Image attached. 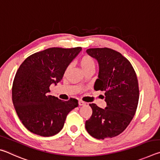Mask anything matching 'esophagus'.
Wrapping results in <instances>:
<instances>
[{
    "label": "esophagus",
    "mask_w": 160,
    "mask_h": 160,
    "mask_svg": "<svg viewBox=\"0 0 160 160\" xmlns=\"http://www.w3.org/2000/svg\"><path fill=\"white\" fill-rule=\"evenodd\" d=\"M78 104H79V105L80 106H83V105H85L86 103L85 102H83V101H81V100H80L79 102H78Z\"/></svg>",
    "instance_id": "esophagus-1"
}]
</instances>
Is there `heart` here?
Listing matches in <instances>:
<instances>
[{"instance_id": "b5f03b06", "label": "heart", "mask_w": 160, "mask_h": 160, "mask_svg": "<svg viewBox=\"0 0 160 160\" xmlns=\"http://www.w3.org/2000/svg\"><path fill=\"white\" fill-rule=\"evenodd\" d=\"M80 65L82 66L83 70L85 72L88 71L89 70L94 69L95 67V62H94V59L90 56H84L83 57L80 59ZM70 68V66H68L66 72Z\"/></svg>"}]
</instances>
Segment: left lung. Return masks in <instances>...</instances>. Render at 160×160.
<instances>
[{"instance_id":"8db88e82","label":"left lung","mask_w":160,"mask_h":160,"mask_svg":"<svg viewBox=\"0 0 160 160\" xmlns=\"http://www.w3.org/2000/svg\"><path fill=\"white\" fill-rule=\"evenodd\" d=\"M87 53L99 63L95 90L104 91V109L90 104L92 114L85 128L94 138L104 140L121 134L133 118L138 104L139 87L131 63L118 51L109 48H93Z\"/></svg>"}]
</instances>
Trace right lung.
Listing matches in <instances>:
<instances>
[{
	"label": "right lung",
	"mask_w": 160,
	"mask_h": 160,
	"mask_svg": "<svg viewBox=\"0 0 160 160\" xmlns=\"http://www.w3.org/2000/svg\"><path fill=\"white\" fill-rule=\"evenodd\" d=\"M81 47H58L34 53L19 67L13 80L12 99L25 128L40 136H52L63 128L66 116L78 106L76 99L63 101L48 95L51 84L61 82L67 66Z\"/></svg>",
	"instance_id": "obj_1"
}]
</instances>
